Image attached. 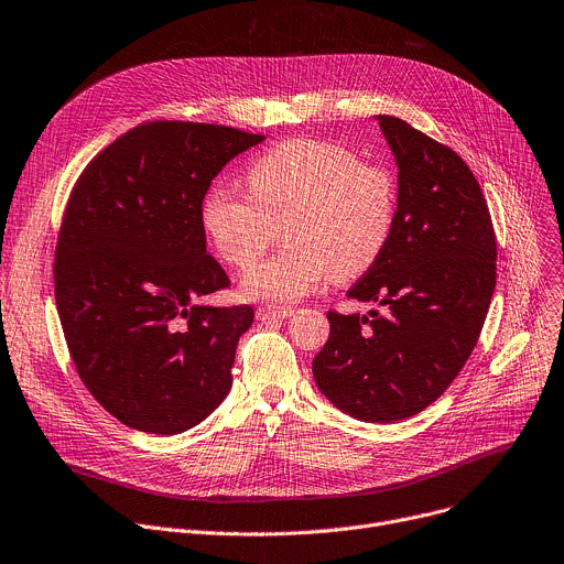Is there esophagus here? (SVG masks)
<instances>
[{
    "label": "esophagus",
    "mask_w": 564,
    "mask_h": 564,
    "mask_svg": "<svg viewBox=\"0 0 564 564\" xmlns=\"http://www.w3.org/2000/svg\"><path fill=\"white\" fill-rule=\"evenodd\" d=\"M293 314L291 307H275V305H262L257 310V318L267 323V321H284Z\"/></svg>",
    "instance_id": "obj_1"
}]
</instances>
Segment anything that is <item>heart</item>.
Masks as SVG:
<instances>
[{"label":"heart","mask_w":564,"mask_h":564,"mask_svg":"<svg viewBox=\"0 0 564 564\" xmlns=\"http://www.w3.org/2000/svg\"><path fill=\"white\" fill-rule=\"evenodd\" d=\"M248 194L214 187L203 198V228L226 264L243 271L285 228L290 243L250 269L241 291L278 305L312 293L323 280L350 282L370 271L393 237L398 185L381 162L350 147L293 138L246 171Z\"/></svg>","instance_id":"b5f03b06"}]
</instances>
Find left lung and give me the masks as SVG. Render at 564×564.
<instances>
[{
	"instance_id": "left-lung-1",
	"label": "left lung",
	"mask_w": 564,
	"mask_h": 564,
	"mask_svg": "<svg viewBox=\"0 0 564 564\" xmlns=\"http://www.w3.org/2000/svg\"><path fill=\"white\" fill-rule=\"evenodd\" d=\"M377 119L400 166L395 228L348 295L386 314L327 312L329 338L312 368L340 411L398 422L436 402L469 359L497 284V239L463 158L404 119Z\"/></svg>"
}]
</instances>
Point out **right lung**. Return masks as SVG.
I'll return each instance as SVG.
<instances>
[{"instance_id":"add662e5","label":"right lung","mask_w":564,"mask_h":564,"mask_svg":"<svg viewBox=\"0 0 564 564\" xmlns=\"http://www.w3.org/2000/svg\"><path fill=\"white\" fill-rule=\"evenodd\" d=\"M262 140L230 126L147 121L106 147L69 194L56 307L80 381L126 426L187 431L230 391L254 312L196 302L230 286L207 254L200 207L216 173Z\"/></svg>"}]
</instances>
